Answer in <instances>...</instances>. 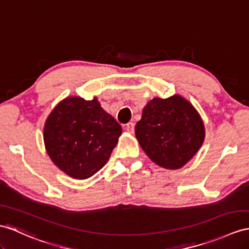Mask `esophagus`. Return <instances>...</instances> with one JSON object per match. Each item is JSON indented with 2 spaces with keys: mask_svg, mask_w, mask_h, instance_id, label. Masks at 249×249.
<instances>
[{
  "mask_svg": "<svg viewBox=\"0 0 249 249\" xmlns=\"http://www.w3.org/2000/svg\"><path fill=\"white\" fill-rule=\"evenodd\" d=\"M134 129H135V124H133V123L126 124V125H125V130L128 131L129 133H131V134H133V133H134Z\"/></svg>",
  "mask_w": 249,
  "mask_h": 249,
  "instance_id": "34e87169",
  "label": "esophagus"
}]
</instances>
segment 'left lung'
I'll use <instances>...</instances> for the list:
<instances>
[{
	"instance_id": "left-lung-1",
	"label": "left lung",
	"mask_w": 249,
	"mask_h": 249,
	"mask_svg": "<svg viewBox=\"0 0 249 249\" xmlns=\"http://www.w3.org/2000/svg\"><path fill=\"white\" fill-rule=\"evenodd\" d=\"M201 115L183 96L155 97L142 110L135 135L144 153L169 170L184 167L201 149L205 139Z\"/></svg>"
}]
</instances>
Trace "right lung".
I'll return each instance as SVG.
<instances>
[{"label": "right lung", "instance_id": "1", "mask_svg": "<svg viewBox=\"0 0 249 249\" xmlns=\"http://www.w3.org/2000/svg\"><path fill=\"white\" fill-rule=\"evenodd\" d=\"M121 132L97 97L84 100L71 96L48 115L43 139L48 156L60 170L75 179H87L106 165Z\"/></svg>", "mask_w": 249, "mask_h": 249}]
</instances>
